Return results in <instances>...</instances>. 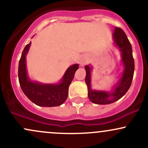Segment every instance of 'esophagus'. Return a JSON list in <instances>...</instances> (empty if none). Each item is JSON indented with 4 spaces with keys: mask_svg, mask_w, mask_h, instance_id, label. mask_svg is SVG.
<instances>
[{
    "mask_svg": "<svg viewBox=\"0 0 148 148\" xmlns=\"http://www.w3.org/2000/svg\"><path fill=\"white\" fill-rule=\"evenodd\" d=\"M81 64H83V63H81Z\"/></svg>",
    "mask_w": 148,
    "mask_h": 148,
    "instance_id": "1",
    "label": "esophagus"
}]
</instances>
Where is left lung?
Here are the masks:
<instances>
[{
	"label": "left lung",
	"mask_w": 148,
	"mask_h": 148,
	"mask_svg": "<svg viewBox=\"0 0 148 148\" xmlns=\"http://www.w3.org/2000/svg\"><path fill=\"white\" fill-rule=\"evenodd\" d=\"M115 45L121 52L122 62L124 71L118 84L112 92L99 91L91 88V69L89 65L85 66L86 71V84L88 86V96L92 103L96 104H109L118 101L126 94L132 85L134 72V60L132 55V48L126 34L120 28L115 27L113 33Z\"/></svg>",
	"instance_id": "8db88e82"
}]
</instances>
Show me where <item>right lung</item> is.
<instances>
[{
  "mask_svg": "<svg viewBox=\"0 0 148 148\" xmlns=\"http://www.w3.org/2000/svg\"><path fill=\"white\" fill-rule=\"evenodd\" d=\"M30 45L31 42L25 47L18 63V76L22 91L30 101L40 106H60L67 99L69 86L74 79L76 71L79 69V64L70 66L58 84H43L32 81L27 74L25 62V57Z\"/></svg>",
  "mask_w": 148,
  "mask_h": 148,
  "instance_id": "obj_1",
  "label": "right lung"
}]
</instances>
